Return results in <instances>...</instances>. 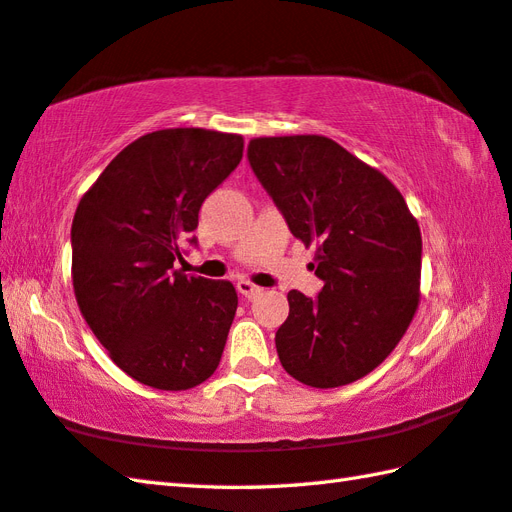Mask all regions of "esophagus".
I'll use <instances>...</instances> for the list:
<instances>
[{"mask_svg": "<svg viewBox=\"0 0 512 512\" xmlns=\"http://www.w3.org/2000/svg\"><path fill=\"white\" fill-rule=\"evenodd\" d=\"M237 292L242 297H246V299H255L257 295H262V288L255 286V284H250L248 279H239L237 281Z\"/></svg>", "mask_w": 512, "mask_h": 512, "instance_id": "obj_1", "label": "esophagus"}]
</instances>
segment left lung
<instances>
[{"instance_id":"left-lung-1","label":"left lung","mask_w":512,"mask_h":512,"mask_svg":"<svg viewBox=\"0 0 512 512\" xmlns=\"http://www.w3.org/2000/svg\"><path fill=\"white\" fill-rule=\"evenodd\" d=\"M246 156L290 233L317 246L323 281L314 299L288 292L279 361L303 385H350L385 361L418 308V222L383 173L325 136L255 138Z\"/></svg>"}]
</instances>
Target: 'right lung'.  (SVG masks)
<instances>
[{
  "mask_svg": "<svg viewBox=\"0 0 512 512\" xmlns=\"http://www.w3.org/2000/svg\"><path fill=\"white\" fill-rule=\"evenodd\" d=\"M244 138L160 129L127 145L72 220L76 303L112 361L138 383L182 391L217 365L237 310L231 281L182 275L202 202L242 160Z\"/></svg>",
  "mask_w": 512,
  "mask_h": 512,
  "instance_id": "1",
  "label": "right lung"
}]
</instances>
